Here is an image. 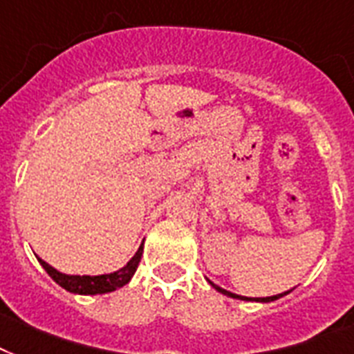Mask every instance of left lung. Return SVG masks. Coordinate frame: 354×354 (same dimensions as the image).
<instances>
[{"label":"left lung","instance_id":"1","mask_svg":"<svg viewBox=\"0 0 354 354\" xmlns=\"http://www.w3.org/2000/svg\"><path fill=\"white\" fill-rule=\"evenodd\" d=\"M210 282V281H208ZM210 284H212V286H214L216 290H218V292H221V294H225V295H229V297H234V299H243V301H251V297H242V295H236V294H231V292H227V290H223V288H220V286H216L214 282H210ZM288 294V292H284V294H279V295H271V297H257V299L254 301H260V303H270V301H275V299H279V297H282V295H286Z\"/></svg>","mask_w":354,"mask_h":354}]
</instances>
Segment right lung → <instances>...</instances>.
<instances>
[{
    "mask_svg": "<svg viewBox=\"0 0 354 354\" xmlns=\"http://www.w3.org/2000/svg\"><path fill=\"white\" fill-rule=\"evenodd\" d=\"M142 251H144V245H140V249L136 251L133 259L129 260L127 266L122 268V270L114 271V273H106V275H64L60 273L55 268L44 262L42 259H38V262L42 264V268L48 271V275L53 279L59 286H62L68 292L72 294H81V295H95V294H106V292H114V290L125 286L131 277L134 275V271L138 268L140 259H142Z\"/></svg>",
    "mask_w": 354,
    "mask_h": 354,
    "instance_id": "right-lung-1",
    "label": "right lung"
}]
</instances>
